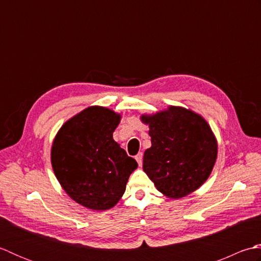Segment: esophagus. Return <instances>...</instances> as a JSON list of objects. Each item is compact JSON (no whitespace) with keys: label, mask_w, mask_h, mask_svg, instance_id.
<instances>
[{"label":"esophagus","mask_w":261,"mask_h":261,"mask_svg":"<svg viewBox=\"0 0 261 261\" xmlns=\"http://www.w3.org/2000/svg\"><path fill=\"white\" fill-rule=\"evenodd\" d=\"M136 160L138 162V164H139V166H141L142 165V153L141 152H139L136 156Z\"/></svg>","instance_id":"1"}]
</instances>
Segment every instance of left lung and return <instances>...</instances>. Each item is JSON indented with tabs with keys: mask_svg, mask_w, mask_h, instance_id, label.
Instances as JSON below:
<instances>
[{
	"mask_svg": "<svg viewBox=\"0 0 261 261\" xmlns=\"http://www.w3.org/2000/svg\"><path fill=\"white\" fill-rule=\"evenodd\" d=\"M151 147L143 154V170L170 198L184 197L203 185L213 169L218 143L207 122L191 110L169 107L142 115Z\"/></svg>",
	"mask_w": 261,
	"mask_h": 261,
	"instance_id": "1",
	"label": "left lung"
}]
</instances>
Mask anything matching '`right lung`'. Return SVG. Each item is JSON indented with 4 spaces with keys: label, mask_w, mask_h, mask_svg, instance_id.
I'll list each match as a JSON object with an SVG mask.
<instances>
[{
    "label": "right lung",
    "mask_w": 261,
    "mask_h": 261,
    "mask_svg": "<svg viewBox=\"0 0 261 261\" xmlns=\"http://www.w3.org/2000/svg\"><path fill=\"white\" fill-rule=\"evenodd\" d=\"M121 116L102 107L87 108L60 127L51 165L64 191L94 211L113 207L138 164L113 140Z\"/></svg>",
    "instance_id": "add662e5"
}]
</instances>
